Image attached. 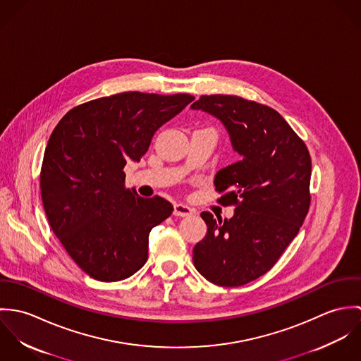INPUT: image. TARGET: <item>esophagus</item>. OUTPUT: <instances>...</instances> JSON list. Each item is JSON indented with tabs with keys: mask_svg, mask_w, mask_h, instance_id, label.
Instances as JSON below:
<instances>
[{
	"mask_svg": "<svg viewBox=\"0 0 361 361\" xmlns=\"http://www.w3.org/2000/svg\"><path fill=\"white\" fill-rule=\"evenodd\" d=\"M193 214H195V211L190 207L185 206V204L173 206V215H176V216H190Z\"/></svg>",
	"mask_w": 361,
	"mask_h": 361,
	"instance_id": "obj_1",
	"label": "esophagus"
}]
</instances>
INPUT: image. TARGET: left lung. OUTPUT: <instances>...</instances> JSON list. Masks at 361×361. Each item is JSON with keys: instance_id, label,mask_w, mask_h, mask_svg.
I'll list each match as a JSON object with an SVG mask.
<instances>
[{"instance_id": "1", "label": "left lung", "mask_w": 361, "mask_h": 361, "mask_svg": "<svg viewBox=\"0 0 361 361\" xmlns=\"http://www.w3.org/2000/svg\"><path fill=\"white\" fill-rule=\"evenodd\" d=\"M193 109L212 114L242 158L216 172L218 203L231 219L202 212L206 238L193 249L196 269L218 286H242L268 272L298 235L310 202L311 157L282 115L239 96H202Z\"/></svg>"}]
</instances>
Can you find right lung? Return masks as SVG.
<instances>
[{
    "label": "right lung",
    "instance_id": "right-lung-1",
    "mask_svg": "<svg viewBox=\"0 0 361 361\" xmlns=\"http://www.w3.org/2000/svg\"><path fill=\"white\" fill-rule=\"evenodd\" d=\"M193 100L119 93L73 106L52 130L40 171L43 206L54 235L89 276L122 281L146 264L150 231L173 206L128 189L123 166L140 161L157 129Z\"/></svg>",
    "mask_w": 361,
    "mask_h": 361
}]
</instances>
